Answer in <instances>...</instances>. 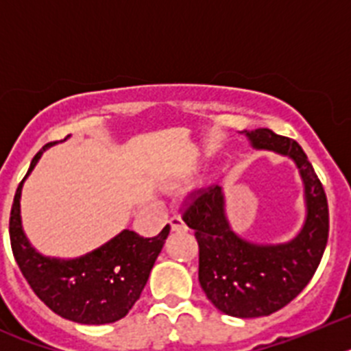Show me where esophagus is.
I'll list each match as a JSON object with an SVG mask.
<instances>
[{"mask_svg":"<svg viewBox=\"0 0 351 351\" xmlns=\"http://www.w3.org/2000/svg\"><path fill=\"white\" fill-rule=\"evenodd\" d=\"M170 228H172L173 232H179V230H186V225L184 221H182L181 216H172L170 218Z\"/></svg>","mask_w":351,"mask_h":351,"instance_id":"34e87169","label":"esophagus"}]
</instances>
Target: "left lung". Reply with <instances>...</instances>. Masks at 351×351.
I'll use <instances>...</instances> for the list:
<instances>
[{"label": "left lung", "instance_id": "obj_1", "mask_svg": "<svg viewBox=\"0 0 351 351\" xmlns=\"http://www.w3.org/2000/svg\"><path fill=\"white\" fill-rule=\"evenodd\" d=\"M255 149H267L295 161L304 182L306 221L285 244H253L239 237L225 214L219 186L190 195L182 219L198 243V281L207 299L225 315L258 318L295 299L311 281L328 237V206L324 186L295 141L269 128L246 132Z\"/></svg>", "mask_w": 351, "mask_h": 351}]
</instances>
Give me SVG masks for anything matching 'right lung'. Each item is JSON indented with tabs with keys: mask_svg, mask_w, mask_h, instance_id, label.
Instances as JSON below:
<instances>
[{
	"mask_svg": "<svg viewBox=\"0 0 351 351\" xmlns=\"http://www.w3.org/2000/svg\"><path fill=\"white\" fill-rule=\"evenodd\" d=\"M51 145L52 142L45 144L36 153L26 178ZM24 179L12 204L10 243L15 262L33 291L56 315L77 324L104 325L125 318L147 283L170 225L156 237L145 239L132 230H123L107 244L79 258H49L31 246L23 230L21 191Z\"/></svg>",
	"mask_w": 351,
	"mask_h": 351,
	"instance_id": "right-lung-1",
	"label": "right lung"
}]
</instances>
